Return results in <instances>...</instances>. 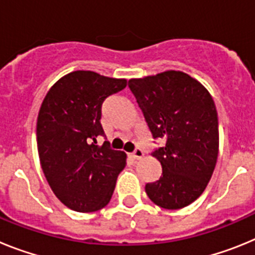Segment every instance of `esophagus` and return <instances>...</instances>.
Here are the masks:
<instances>
[{"instance_id":"esophagus-1","label":"esophagus","mask_w":255,"mask_h":255,"mask_svg":"<svg viewBox=\"0 0 255 255\" xmlns=\"http://www.w3.org/2000/svg\"><path fill=\"white\" fill-rule=\"evenodd\" d=\"M143 155H144L143 150H141L140 148H136V149L131 153V158L132 159H140Z\"/></svg>"}]
</instances>
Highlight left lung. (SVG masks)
<instances>
[{"mask_svg":"<svg viewBox=\"0 0 255 255\" xmlns=\"http://www.w3.org/2000/svg\"><path fill=\"white\" fill-rule=\"evenodd\" d=\"M153 138L164 140L152 152L162 176L145 185L153 203L180 209L193 203L208 185L218 155V117L203 85L182 71L130 79Z\"/></svg>","mask_w":255,"mask_h":255,"instance_id":"1","label":"left lung"}]
</instances>
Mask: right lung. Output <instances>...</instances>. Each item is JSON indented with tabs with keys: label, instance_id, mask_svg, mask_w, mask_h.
<instances>
[{
	"label": "right lung",
	"instance_id": "right-lung-1",
	"mask_svg": "<svg viewBox=\"0 0 255 255\" xmlns=\"http://www.w3.org/2000/svg\"><path fill=\"white\" fill-rule=\"evenodd\" d=\"M126 79L94 71H73L53 84L44 97L37 120L38 154L44 176L56 197L76 212H96L111 200L126 154L97 138L102 103L123 91Z\"/></svg>",
	"mask_w": 255,
	"mask_h": 255
}]
</instances>
